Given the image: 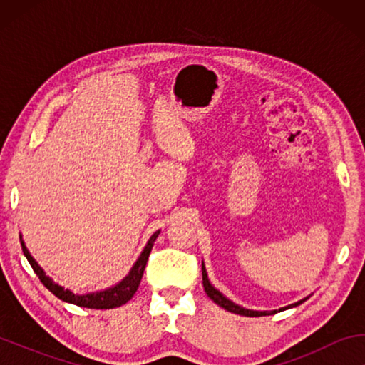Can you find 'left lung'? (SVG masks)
I'll return each mask as SVG.
<instances>
[{
    "label": "left lung",
    "instance_id": "8db88e82",
    "mask_svg": "<svg viewBox=\"0 0 365 365\" xmlns=\"http://www.w3.org/2000/svg\"><path fill=\"white\" fill-rule=\"evenodd\" d=\"M201 270H202V287H205V292L206 294L211 298L215 304L224 307L225 311L228 312H233V314H240V316H246V317H261V316H272V314H275L277 311H252V309H246L243 306L240 304H235L233 301H230L227 298V296L222 294L217 288H215L211 282H209L207 279V272H206V267H205V262L201 264ZM306 299H309V296H306L304 299H299L298 302H293V304H288L285 307H280L279 311H285V309H292V307H296L299 306L301 302H304Z\"/></svg>",
    "mask_w": 365,
    "mask_h": 365
}]
</instances>
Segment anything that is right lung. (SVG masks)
<instances>
[{
	"label": "right lung",
	"mask_w": 365,
	"mask_h": 365,
	"mask_svg": "<svg viewBox=\"0 0 365 365\" xmlns=\"http://www.w3.org/2000/svg\"><path fill=\"white\" fill-rule=\"evenodd\" d=\"M160 233V230L154 232L151 235V238L148 240V243L145 246V250L141 251L140 257L137 259V262L133 264V267L130 269V272L123 277V279L115 283L114 287L106 288V289H101V292H93V293H85V294H77L71 292V289H66L64 287L58 285V283H54V280L51 277H48L45 274V270H43L38 262L35 261L30 255L26 243H24L22 240V235L21 237V245H22V251H24V256L27 257V261L32 265V269L35 270V274L38 275L40 282L45 285L49 292H51L54 296H58L59 299H63L66 302H71V304H76L80 307H88V309H114V307H119L122 304H125L132 299V296L137 292L138 287H140V282H141V277H143V272L146 267V262H148V257H150V252L153 250V245L156 242L158 235Z\"/></svg>",
	"instance_id": "right-lung-1"
}]
</instances>
